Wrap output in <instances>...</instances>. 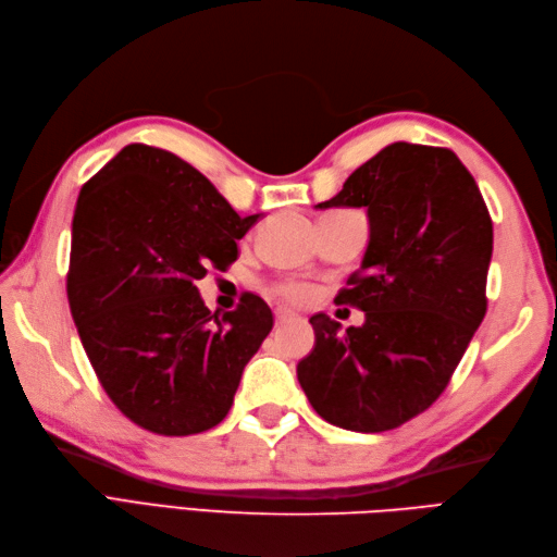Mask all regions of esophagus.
<instances>
[{
    "label": "esophagus",
    "instance_id": "esophagus-1",
    "mask_svg": "<svg viewBox=\"0 0 557 557\" xmlns=\"http://www.w3.org/2000/svg\"><path fill=\"white\" fill-rule=\"evenodd\" d=\"M290 320H297V315L293 311H288V309L276 311V325H285V323H290Z\"/></svg>",
    "mask_w": 557,
    "mask_h": 557
}]
</instances>
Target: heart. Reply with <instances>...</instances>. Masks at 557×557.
I'll return each instance as SVG.
<instances>
[{"mask_svg": "<svg viewBox=\"0 0 557 557\" xmlns=\"http://www.w3.org/2000/svg\"><path fill=\"white\" fill-rule=\"evenodd\" d=\"M278 295L290 301H305L311 295V288L305 283H283L278 288Z\"/></svg>", "mask_w": 557, "mask_h": 557, "instance_id": "heart-1", "label": "heart"}]
</instances>
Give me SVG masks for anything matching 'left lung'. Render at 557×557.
<instances>
[{
    "label": "left lung",
    "instance_id": "1",
    "mask_svg": "<svg viewBox=\"0 0 557 557\" xmlns=\"http://www.w3.org/2000/svg\"><path fill=\"white\" fill-rule=\"evenodd\" d=\"M364 207L369 244L336 305L364 311L342 332L309 318L315 346L297 364L311 407L352 432H385L430 409L487 309L493 221L479 185L448 148L397 141L318 205Z\"/></svg>",
    "mask_w": 557,
    "mask_h": 557
}]
</instances>
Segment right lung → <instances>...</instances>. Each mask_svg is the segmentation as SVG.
Masks as SVG:
<instances>
[{
    "label": "right lung",
    "mask_w": 557,
    "mask_h": 557,
    "mask_svg": "<svg viewBox=\"0 0 557 557\" xmlns=\"http://www.w3.org/2000/svg\"><path fill=\"white\" fill-rule=\"evenodd\" d=\"M258 218L146 144L125 146L81 188L66 297L99 383L132 423L188 436L227 416L274 315L258 295L211 313L195 281L225 272Z\"/></svg>",
    "instance_id": "right-lung-1"
}]
</instances>
